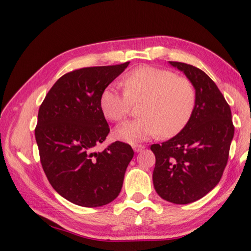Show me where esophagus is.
I'll return each instance as SVG.
<instances>
[{
    "label": "esophagus",
    "instance_id": "1",
    "mask_svg": "<svg viewBox=\"0 0 251 251\" xmlns=\"http://www.w3.org/2000/svg\"><path fill=\"white\" fill-rule=\"evenodd\" d=\"M143 149H144V146H142V144H133V150L135 151H137V153Z\"/></svg>",
    "mask_w": 251,
    "mask_h": 251
}]
</instances>
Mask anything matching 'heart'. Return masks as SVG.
Returning <instances> with one entry per match:
<instances>
[{"label":"heart","mask_w":251,"mask_h":251,"mask_svg":"<svg viewBox=\"0 0 251 251\" xmlns=\"http://www.w3.org/2000/svg\"><path fill=\"white\" fill-rule=\"evenodd\" d=\"M125 91L115 85L105 87L100 95V110L105 118L124 121L134 103H141L140 118L115 131L116 138L138 142L160 135L170 138L180 133L191 120L197 102L194 83L168 69L142 66L126 75Z\"/></svg>","instance_id":"obj_1"}]
</instances>
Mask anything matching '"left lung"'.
I'll use <instances>...</instances> for the list:
<instances>
[{"mask_svg":"<svg viewBox=\"0 0 251 251\" xmlns=\"http://www.w3.org/2000/svg\"><path fill=\"white\" fill-rule=\"evenodd\" d=\"M170 64L194 83L197 102L183 130L168 141L151 146L156 157L153 183L162 199L188 204L201 199L221 180L234 126L229 104L206 73L185 63Z\"/></svg>","mask_w":251,"mask_h":251,"instance_id":"left-lung-1","label":"left lung"}]
</instances>
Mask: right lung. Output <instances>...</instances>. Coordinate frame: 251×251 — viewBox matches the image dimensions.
Instances as JSON below:
<instances>
[{
  "label": "right lung",
  "instance_id": "add662e5",
  "mask_svg": "<svg viewBox=\"0 0 251 251\" xmlns=\"http://www.w3.org/2000/svg\"><path fill=\"white\" fill-rule=\"evenodd\" d=\"M128 64L68 72L40 107L34 134L43 170L51 186L79 206L98 207L116 199L134 156L130 144L121 141L95 151L110 133L100 95Z\"/></svg>",
  "mask_w": 251,
  "mask_h": 251
}]
</instances>
